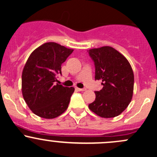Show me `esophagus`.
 <instances>
[{
  "label": "esophagus",
  "instance_id": "1",
  "mask_svg": "<svg viewBox=\"0 0 157 157\" xmlns=\"http://www.w3.org/2000/svg\"><path fill=\"white\" fill-rule=\"evenodd\" d=\"M75 90H77V91H80V92H83V91H85V90H86V88H78V87H75Z\"/></svg>",
  "mask_w": 157,
  "mask_h": 157
}]
</instances>
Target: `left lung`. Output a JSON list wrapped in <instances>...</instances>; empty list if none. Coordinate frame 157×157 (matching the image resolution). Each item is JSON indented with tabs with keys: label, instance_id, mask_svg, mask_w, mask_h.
<instances>
[{
	"label": "left lung",
	"instance_id": "left-lung-1",
	"mask_svg": "<svg viewBox=\"0 0 157 157\" xmlns=\"http://www.w3.org/2000/svg\"><path fill=\"white\" fill-rule=\"evenodd\" d=\"M95 64V79L103 87L95 92L94 102L89 109L102 118H114L125 110L134 91V73L127 58L112 47L88 51Z\"/></svg>",
	"mask_w": 157,
	"mask_h": 157
}]
</instances>
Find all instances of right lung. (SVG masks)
Segmentation results:
<instances>
[{
	"mask_svg": "<svg viewBox=\"0 0 157 157\" xmlns=\"http://www.w3.org/2000/svg\"><path fill=\"white\" fill-rule=\"evenodd\" d=\"M74 49L47 42L29 55L22 74V93L30 110L41 118H55L69 105L74 87L56 83L61 64Z\"/></svg>",
	"mask_w": 157,
	"mask_h": 157,
	"instance_id": "right-lung-1",
	"label": "right lung"
}]
</instances>
